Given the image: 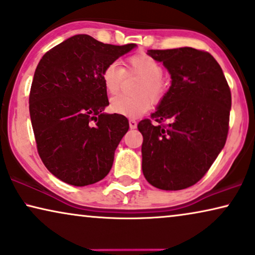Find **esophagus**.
Instances as JSON below:
<instances>
[{"label":"esophagus","instance_id":"34e87169","mask_svg":"<svg viewBox=\"0 0 255 255\" xmlns=\"http://www.w3.org/2000/svg\"><path fill=\"white\" fill-rule=\"evenodd\" d=\"M128 125H130V128L133 130V128H137V122H135L134 120H130V122H128Z\"/></svg>","mask_w":255,"mask_h":255}]
</instances>
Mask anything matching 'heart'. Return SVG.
Returning <instances> with one entry per match:
<instances>
[{"label":"heart","mask_w":255,"mask_h":255,"mask_svg":"<svg viewBox=\"0 0 255 255\" xmlns=\"http://www.w3.org/2000/svg\"><path fill=\"white\" fill-rule=\"evenodd\" d=\"M127 67L130 73L141 76L135 94L137 96L116 95L110 100L111 113L128 118H138L151 109L152 100L159 102L166 94L167 82L162 78V66L151 55L140 53L128 58ZM125 76V71L117 61L109 62L102 72V82L111 95L120 92Z\"/></svg>","instance_id":"heart-1"}]
</instances>
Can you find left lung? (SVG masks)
<instances>
[{
    "instance_id": "1",
    "label": "left lung",
    "mask_w": 255,
    "mask_h": 255,
    "mask_svg": "<svg viewBox=\"0 0 255 255\" xmlns=\"http://www.w3.org/2000/svg\"><path fill=\"white\" fill-rule=\"evenodd\" d=\"M169 72L172 83L149 120L139 122L142 173L162 190L191 187L205 175L224 147L231 92L210 53L193 47L148 50Z\"/></svg>"
}]
</instances>
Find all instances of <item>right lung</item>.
<instances>
[{
  "label": "right lung",
  "instance_id": "obj_1",
  "mask_svg": "<svg viewBox=\"0 0 255 255\" xmlns=\"http://www.w3.org/2000/svg\"><path fill=\"white\" fill-rule=\"evenodd\" d=\"M135 46L76 34L40 59L31 85L30 117L41 161L59 180L83 187L110 172L128 121L103 113L109 101L102 72Z\"/></svg>",
  "mask_w": 255,
  "mask_h": 255
}]
</instances>
